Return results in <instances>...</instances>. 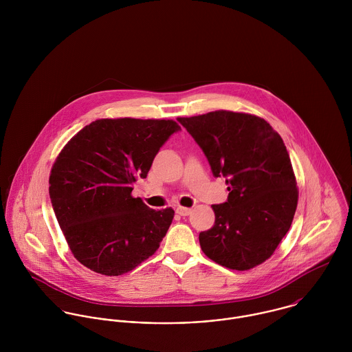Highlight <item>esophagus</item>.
<instances>
[{
  "instance_id": "esophagus-1",
  "label": "esophagus",
  "mask_w": 352,
  "mask_h": 352,
  "mask_svg": "<svg viewBox=\"0 0 352 352\" xmlns=\"http://www.w3.org/2000/svg\"><path fill=\"white\" fill-rule=\"evenodd\" d=\"M176 212L179 214V215H182V217H187V215H190L191 214V208H188V207H177L176 208Z\"/></svg>"
}]
</instances>
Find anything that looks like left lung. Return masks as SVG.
I'll list each match as a JSON object with an SVG mask.
<instances>
[{
  "instance_id": "left-lung-1",
  "label": "left lung",
  "mask_w": 352,
  "mask_h": 352,
  "mask_svg": "<svg viewBox=\"0 0 352 352\" xmlns=\"http://www.w3.org/2000/svg\"><path fill=\"white\" fill-rule=\"evenodd\" d=\"M204 151L212 175L226 177L229 197L212 204L215 223L201 232L203 253L236 271L272 256L289 232L298 187L280 135L252 113L212 111L177 118Z\"/></svg>"
}]
</instances>
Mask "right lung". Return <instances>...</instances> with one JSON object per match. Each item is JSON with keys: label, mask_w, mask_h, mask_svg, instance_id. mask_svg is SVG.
Segmentation results:
<instances>
[{"label": "right lung", "mask_w": 352, "mask_h": 352, "mask_svg": "<svg viewBox=\"0 0 352 352\" xmlns=\"http://www.w3.org/2000/svg\"><path fill=\"white\" fill-rule=\"evenodd\" d=\"M170 119H98L58 154L49 179L52 208L73 256L107 276L123 275L158 250L175 211L134 198L165 141Z\"/></svg>", "instance_id": "add662e5"}]
</instances>
